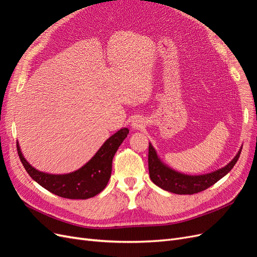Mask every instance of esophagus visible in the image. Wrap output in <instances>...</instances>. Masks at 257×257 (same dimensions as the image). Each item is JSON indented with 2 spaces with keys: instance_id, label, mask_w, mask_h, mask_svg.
<instances>
[{
  "instance_id": "1",
  "label": "esophagus",
  "mask_w": 257,
  "mask_h": 257,
  "mask_svg": "<svg viewBox=\"0 0 257 257\" xmlns=\"http://www.w3.org/2000/svg\"><path fill=\"white\" fill-rule=\"evenodd\" d=\"M144 126V120L142 118H135L132 121V127L134 130H139Z\"/></svg>"
}]
</instances>
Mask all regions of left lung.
Returning a JSON list of instances; mask_svg holds the SVG:
<instances>
[{"instance_id": "obj_1", "label": "left lung", "mask_w": 257, "mask_h": 257, "mask_svg": "<svg viewBox=\"0 0 257 257\" xmlns=\"http://www.w3.org/2000/svg\"><path fill=\"white\" fill-rule=\"evenodd\" d=\"M241 149L238 151L236 157L225 167L206 175L190 176L178 173L176 170L166 166L159 159L157 151L149 143L148 165H149L150 179L154 184L160 186L161 189L175 194H180V195H182V194H184V195L185 194L191 195V194L205 191L230 172L240 157Z\"/></svg>"}]
</instances>
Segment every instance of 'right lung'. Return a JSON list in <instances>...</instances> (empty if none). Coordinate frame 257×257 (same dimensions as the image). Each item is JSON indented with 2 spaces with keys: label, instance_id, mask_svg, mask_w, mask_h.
Masks as SVG:
<instances>
[{
  "label": "right lung",
  "instance_id": "1",
  "mask_svg": "<svg viewBox=\"0 0 257 257\" xmlns=\"http://www.w3.org/2000/svg\"><path fill=\"white\" fill-rule=\"evenodd\" d=\"M127 134L128 128H121L107 139L87 164L76 172L64 175L43 173L31 166L29 162L23 158L18 143L17 151L27 173L44 189L63 198L87 199L94 197L106 188L111 176L114 153Z\"/></svg>",
  "mask_w": 257,
  "mask_h": 257
}]
</instances>
